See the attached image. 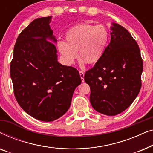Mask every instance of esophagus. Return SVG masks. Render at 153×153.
Returning a JSON list of instances; mask_svg holds the SVG:
<instances>
[{
  "mask_svg": "<svg viewBox=\"0 0 153 153\" xmlns=\"http://www.w3.org/2000/svg\"><path fill=\"white\" fill-rule=\"evenodd\" d=\"M79 74H80L81 81L82 82H84V72L83 71H79Z\"/></svg>",
  "mask_w": 153,
  "mask_h": 153,
  "instance_id": "esophagus-1",
  "label": "esophagus"
}]
</instances>
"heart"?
<instances>
[{"mask_svg": "<svg viewBox=\"0 0 153 153\" xmlns=\"http://www.w3.org/2000/svg\"><path fill=\"white\" fill-rule=\"evenodd\" d=\"M65 39V42H58L57 46L67 63L74 62L78 51L79 59L95 65L103 57L109 41V32L104 25L79 23L66 31Z\"/></svg>", "mask_w": 153, "mask_h": 153, "instance_id": "b5f03b06", "label": "heart"}]
</instances>
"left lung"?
I'll list each match as a JSON object with an SVG mask.
<instances>
[{
  "label": "left lung",
  "instance_id": "left-lung-1",
  "mask_svg": "<svg viewBox=\"0 0 153 153\" xmlns=\"http://www.w3.org/2000/svg\"><path fill=\"white\" fill-rule=\"evenodd\" d=\"M103 57L84 75L95 110L116 116L131 105L141 87L143 60L138 44L120 25L113 23Z\"/></svg>",
  "mask_w": 153,
  "mask_h": 153
}]
</instances>
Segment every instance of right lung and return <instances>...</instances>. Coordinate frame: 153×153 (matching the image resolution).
I'll return each instance as SVG.
<instances>
[{
    "label": "right lung",
    "instance_id": "add662e5",
    "mask_svg": "<svg viewBox=\"0 0 153 153\" xmlns=\"http://www.w3.org/2000/svg\"><path fill=\"white\" fill-rule=\"evenodd\" d=\"M51 19H36L22 31L10 63L18 104L30 116L45 122L55 120L68 111L74 90L81 83L76 68L58 62L53 43L57 39L50 28Z\"/></svg>",
    "mask_w": 153,
    "mask_h": 153
}]
</instances>
